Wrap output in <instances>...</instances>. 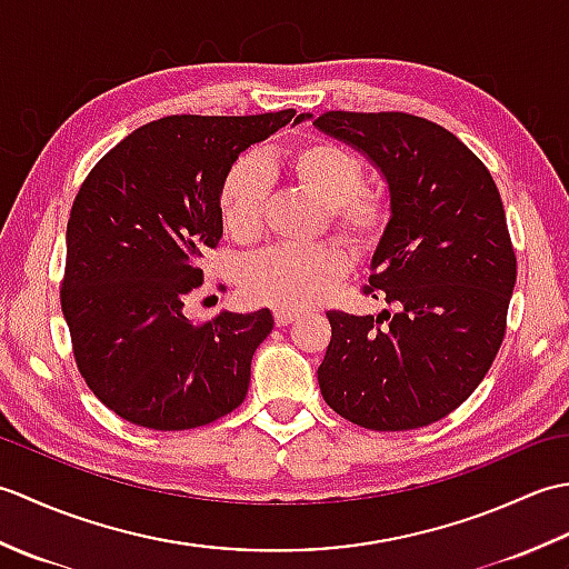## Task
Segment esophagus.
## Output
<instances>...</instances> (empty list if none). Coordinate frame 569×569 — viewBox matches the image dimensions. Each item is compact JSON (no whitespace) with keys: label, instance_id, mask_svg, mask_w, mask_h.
Returning <instances> with one entry per match:
<instances>
[{"label":"esophagus","instance_id":"esophagus-1","mask_svg":"<svg viewBox=\"0 0 569 569\" xmlns=\"http://www.w3.org/2000/svg\"><path fill=\"white\" fill-rule=\"evenodd\" d=\"M296 318H298V312H293V310H286V308L273 310V320H276L278 328H286V325H291Z\"/></svg>","mask_w":569,"mask_h":569}]
</instances>
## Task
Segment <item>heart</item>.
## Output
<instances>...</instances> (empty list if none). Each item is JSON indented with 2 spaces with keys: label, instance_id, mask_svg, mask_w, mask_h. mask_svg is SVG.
<instances>
[{
  "label": "heart",
  "instance_id": "b5f03b06",
  "mask_svg": "<svg viewBox=\"0 0 569 569\" xmlns=\"http://www.w3.org/2000/svg\"><path fill=\"white\" fill-rule=\"evenodd\" d=\"M286 171L293 183L325 204L332 232L357 253L369 259L379 251L393 222V204L386 190L365 186V161L332 139L312 137L286 153ZM271 198V173L253 153H241L222 176L217 208L222 224L241 244L263 232ZM347 269V259L335 244L273 247L244 263L241 288L253 303L303 310L332 291Z\"/></svg>",
  "mask_w": 569,
  "mask_h": 569
}]
</instances>
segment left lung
Here are the masks:
<instances>
[{
  "label": "left lung",
  "mask_w": 569,
  "mask_h": 569,
  "mask_svg": "<svg viewBox=\"0 0 569 569\" xmlns=\"http://www.w3.org/2000/svg\"><path fill=\"white\" fill-rule=\"evenodd\" d=\"M312 124L367 153L393 204L365 286L393 310L328 312L320 393L367 430L430 426L467 401L503 342L516 251L499 188L452 131L422 117L322 112Z\"/></svg>",
  "instance_id": "obj_1"
}]
</instances>
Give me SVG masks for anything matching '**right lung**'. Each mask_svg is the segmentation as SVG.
Segmentation results:
<instances>
[{"label": "right lung", "instance_id": "add662e5", "mask_svg": "<svg viewBox=\"0 0 569 569\" xmlns=\"http://www.w3.org/2000/svg\"><path fill=\"white\" fill-rule=\"evenodd\" d=\"M296 117L173 114L149 122L94 163L72 200L60 308L84 383L119 418L190 430L247 398L269 310L186 318L200 259L222 239V176L251 143Z\"/></svg>", "mask_w": 569, "mask_h": 569}]
</instances>
